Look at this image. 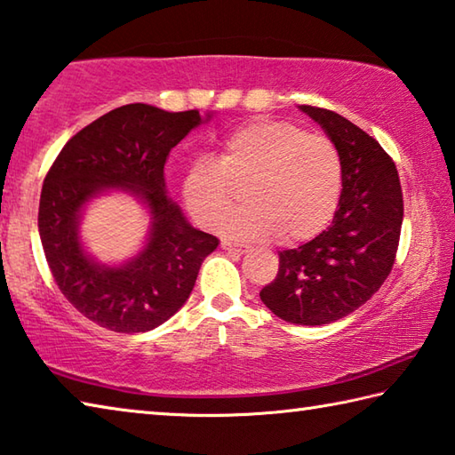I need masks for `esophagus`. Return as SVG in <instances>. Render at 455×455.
I'll use <instances>...</instances> for the list:
<instances>
[{
    "label": "esophagus",
    "mask_w": 455,
    "mask_h": 455,
    "mask_svg": "<svg viewBox=\"0 0 455 455\" xmlns=\"http://www.w3.org/2000/svg\"><path fill=\"white\" fill-rule=\"evenodd\" d=\"M221 248L226 251H232V253H245L250 248L243 243H232V242H221Z\"/></svg>",
    "instance_id": "1"
}]
</instances>
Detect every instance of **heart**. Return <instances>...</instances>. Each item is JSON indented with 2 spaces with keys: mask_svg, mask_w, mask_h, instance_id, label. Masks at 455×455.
Listing matches in <instances>:
<instances>
[{
  "mask_svg": "<svg viewBox=\"0 0 455 455\" xmlns=\"http://www.w3.org/2000/svg\"><path fill=\"white\" fill-rule=\"evenodd\" d=\"M344 165L328 135L301 132L282 119H251L220 143L213 159H199L183 178V202L199 226L213 228L245 189L250 207L220 223L237 240L306 242L338 210Z\"/></svg>",
  "mask_w": 455,
  "mask_h": 455,
  "instance_id": "b5f03b06",
  "label": "heart"
}]
</instances>
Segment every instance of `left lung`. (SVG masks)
I'll use <instances>...</instances> for the list:
<instances>
[{
    "label": "left lung",
    "mask_w": 455,
    "mask_h": 455,
    "mask_svg": "<svg viewBox=\"0 0 455 455\" xmlns=\"http://www.w3.org/2000/svg\"><path fill=\"white\" fill-rule=\"evenodd\" d=\"M336 143L344 183L331 226L296 250L280 251V269L259 298L283 322L323 325L355 312L392 272L403 197L384 148L336 111L299 106Z\"/></svg>",
    "instance_id": "obj_1"
}]
</instances>
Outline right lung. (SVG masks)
Wrapping results in <instances>:
<instances>
[{
    "instance_id": "1",
    "label": "right lung",
    "mask_w": 455,
    "mask_h": 455,
    "mask_svg": "<svg viewBox=\"0 0 455 455\" xmlns=\"http://www.w3.org/2000/svg\"><path fill=\"white\" fill-rule=\"evenodd\" d=\"M212 117L148 103L111 109L71 138L45 175L37 228L47 266L63 296L87 320L119 333L149 331L178 312L202 261L218 248L167 196L170 151ZM122 190L150 213L144 248L124 265H101L84 251L78 223L92 198Z\"/></svg>"
}]
</instances>
